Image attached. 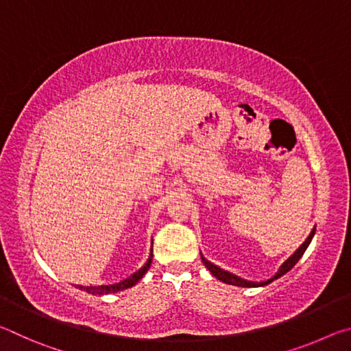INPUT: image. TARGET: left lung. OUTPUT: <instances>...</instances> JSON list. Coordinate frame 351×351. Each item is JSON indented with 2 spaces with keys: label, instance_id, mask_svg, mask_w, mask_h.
Here are the masks:
<instances>
[{
  "label": "left lung",
  "instance_id": "left-lung-1",
  "mask_svg": "<svg viewBox=\"0 0 351 351\" xmlns=\"http://www.w3.org/2000/svg\"><path fill=\"white\" fill-rule=\"evenodd\" d=\"M314 232H316V230H311V234L308 235V239L304 241V245H302L299 249H297V251L291 255V257L285 261V263L280 266V269H278V272L277 274L272 277V278H268V280L266 282H260V283H257V282H249V280H245V278H241V277H239V276H235V274H230V272H228V271H224V269H221V268H218V266H215L213 263H210V261H207L204 257H201L203 258V263L206 265V268L209 269L210 272H212V276L213 277H217L218 280H221V282H224V283H228V285H235V287H243V288H255V287H265V285H268V283H271L272 280H276V278H278V277H282L283 274H287V272L293 268V266L297 263V261H299V258L302 257V255H304V252L306 251V247H308V245H310L311 243V239H313V235H314Z\"/></svg>",
  "mask_w": 351,
  "mask_h": 351
}]
</instances>
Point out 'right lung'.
Segmentation results:
<instances>
[{
	"mask_svg": "<svg viewBox=\"0 0 351 351\" xmlns=\"http://www.w3.org/2000/svg\"><path fill=\"white\" fill-rule=\"evenodd\" d=\"M152 257H153V254H150V258H148L147 263L142 266V268L138 272H134L133 276H130L128 278H125V280L114 283V285H102V287H80V285H77V288L86 291V293H90V294H99V295L117 293V291H123V289H127V288H132L133 285L138 283L141 278L144 277V274L148 271V268H150Z\"/></svg>",
	"mask_w": 351,
	"mask_h": 351,
	"instance_id": "obj_1",
	"label": "right lung"
}]
</instances>
